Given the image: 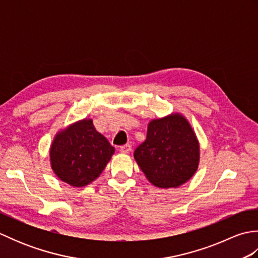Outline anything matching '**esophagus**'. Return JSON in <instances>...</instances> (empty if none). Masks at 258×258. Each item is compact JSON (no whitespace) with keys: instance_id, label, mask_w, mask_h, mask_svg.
Segmentation results:
<instances>
[{"instance_id":"1","label":"esophagus","mask_w":258,"mask_h":258,"mask_svg":"<svg viewBox=\"0 0 258 258\" xmlns=\"http://www.w3.org/2000/svg\"><path fill=\"white\" fill-rule=\"evenodd\" d=\"M131 151H132V146H131L130 144H126V145H123L119 147V152L124 153V154H127V153H130Z\"/></svg>"}]
</instances>
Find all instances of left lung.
<instances>
[{
  "instance_id": "obj_1",
  "label": "left lung",
  "mask_w": 258,
  "mask_h": 258,
  "mask_svg": "<svg viewBox=\"0 0 258 258\" xmlns=\"http://www.w3.org/2000/svg\"><path fill=\"white\" fill-rule=\"evenodd\" d=\"M134 158L150 182L162 188L178 187L193 176L200 162V144L183 115L153 119L146 140Z\"/></svg>"
}]
</instances>
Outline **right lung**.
<instances>
[{"mask_svg":"<svg viewBox=\"0 0 258 258\" xmlns=\"http://www.w3.org/2000/svg\"><path fill=\"white\" fill-rule=\"evenodd\" d=\"M114 152L93 120L85 118L56 134L50 151L51 165L59 179L82 187L100 176Z\"/></svg>","mask_w":258,"mask_h":258,"instance_id":"add662e5","label":"right lung"}]
</instances>
